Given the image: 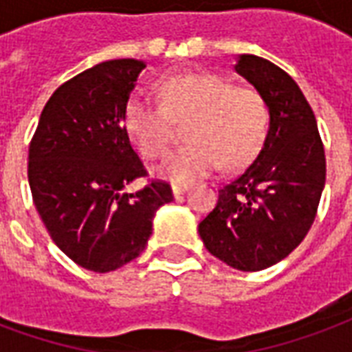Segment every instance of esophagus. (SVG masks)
I'll list each match as a JSON object with an SVG mask.
<instances>
[{"mask_svg":"<svg viewBox=\"0 0 352 352\" xmlns=\"http://www.w3.org/2000/svg\"><path fill=\"white\" fill-rule=\"evenodd\" d=\"M187 189H189V187H187L186 184H173V193H174V197H178V195L186 193Z\"/></svg>","mask_w":352,"mask_h":352,"instance_id":"esophagus-1","label":"esophagus"}]
</instances>
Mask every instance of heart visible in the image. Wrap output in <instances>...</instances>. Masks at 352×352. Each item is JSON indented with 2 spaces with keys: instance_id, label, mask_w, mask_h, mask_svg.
Segmentation results:
<instances>
[{
  "instance_id": "heart-1",
  "label": "heart",
  "mask_w": 352,
  "mask_h": 352,
  "mask_svg": "<svg viewBox=\"0 0 352 352\" xmlns=\"http://www.w3.org/2000/svg\"><path fill=\"white\" fill-rule=\"evenodd\" d=\"M159 107L131 97L123 107V127L140 155L157 159L170 144V122L189 118V144L159 165L157 174L189 184L225 165L242 168L255 157L268 131V107L257 89L232 86L215 73L166 76L153 86Z\"/></svg>"
}]
</instances>
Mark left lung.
<instances>
[{
    "instance_id": "left-lung-1",
    "label": "left lung",
    "mask_w": 352,
    "mask_h": 352,
    "mask_svg": "<svg viewBox=\"0 0 352 352\" xmlns=\"http://www.w3.org/2000/svg\"><path fill=\"white\" fill-rule=\"evenodd\" d=\"M234 71L268 107V133L257 159L219 189L199 223L206 250L236 270L283 261L311 229L327 179V159L309 102L283 69L242 54Z\"/></svg>"
}]
</instances>
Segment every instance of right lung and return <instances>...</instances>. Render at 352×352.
Instances as JSON below:
<instances>
[{
    "label": "right lung",
    "instance_id": "1",
    "mask_svg": "<svg viewBox=\"0 0 352 352\" xmlns=\"http://www.w3.org/2000/svg\"><path fill=\"white\" fill-rule=\"evenodd\" d=\"M144 67L102 61L61 84L30 144L28 179L48 234L73 263L99 274L137 258L155 212L174 199L161 179L125 193L146 176L123 127V107Z\"/></svg>",
    "mask_w": 352,
    "mask_h": 352
}]
</instances>
